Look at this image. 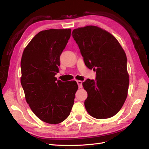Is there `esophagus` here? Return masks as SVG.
Masks as SVG:
<instances>
[{
  "mask_svg": "<svg viewBox=\"0 0 149 149\" xmlns=\"http://www.w3.org/2000/svg\"><path fill=\"white\" fill-rule=\"evenodd\" d=\"M77 83H78V87H79V88H81L82 87H83V85H82V83H83V82L81 81H79V80H78V81H77Z\"/></svg>",
  "mask_w": 149,
  "mask_h": 149,
  "instance_id": "obj_1",
  "label": "esophagus"
}]
</instances>
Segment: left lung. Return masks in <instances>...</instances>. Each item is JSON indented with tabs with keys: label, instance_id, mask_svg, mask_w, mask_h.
Returning <instances> with one entry per match:
<instances>
[{
	"label": "left lung",
	"instance_id": "8db88e82",
	"mask_svg": "<svg viewBox=\"0 0 149 149\" xmlns=\"http://www.w3.org/2000/svg\"><path fill=\"white\" fill-rule=\"evenodd\" d=\"M72 36L78 44L84 63L96 70V79L83 83L88 97V114L99 119L115 116L127 98L129 76L127 56L113 35L96 26L74 29Z\"/></svg>",
	"mask_w": 149,
	"mask_h": 149
}]
</instances>
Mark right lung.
<instances>
[{
    "mask_svg": "<svg viewBox=\"0 0 149 149\" xmlns=\"http://www.w3.org/2000/svg\"><path fill=\"white\" fill-rule=\"evenodd\" d=\"M71 31L70 29L40 31L22 54L20 82L26 101L35 116L48 124L61 123L69 116L78 89L75 81L62 82L55 76Z\"/></svg>",
    "mask_w": 149,
    "mask_h": 149,
    "instance_id": "add662e5",
    "label": "right lung"
}]
</instances>
